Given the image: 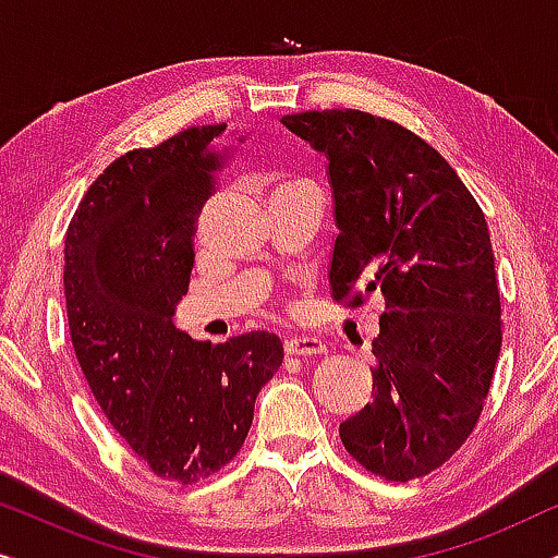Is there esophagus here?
<instances>
[{
    "label": "esophagus",
    "instance_id": "esophagus-1",
    "mask_svg": "<svg viewBox=\"0 0 558 558\" xmlns=\"http://www.w3.org/2000/svg\"><path fill=\"white\" fill-rule=\"evenodd\" d=\"M287 355H319L325 353V342L319 338H310V335H302V338H287L284 340Z\"/></svg>",
    "mask_w": 558,
    "mask_h": 558
}]
</instances>
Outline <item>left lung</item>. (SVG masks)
Segmentation results:
<instances>
[{
    "mask_svg": "<svg viewBox=\"0 0 558 558\" xmlns=\"http://www.w3.org/2000/svg\"><path fill=\"white\" fill-rule=\"evenodd\" d=\"M325 151L335 195L330 289L384 294L373 401L340 424L350 454L396 483L429 475L475 429L502 323L483 210L447 159L396 121L355 109L284 117Z\"/></svg>",
    "mask_w": 558,
    "mask_h": 558,
    "instance_id": "8db88e82",
    "label": "left lung"
}]
</instances>
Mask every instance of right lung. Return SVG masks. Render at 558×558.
Returning a JSON list of instances; mask_svg holds the SVG:
<instances>
[{
  "label": "right lung",
  "mask_w": 558,
  "mask_h": 558,
  "mask_svg": "<svg viewBox=\"0 0 558 558\" xmlns=\"http://www.w3.org/2000/svg\"><path fill=\"white\" fill-rule=\"evenodd\" d=\"M223 134L226 124L190 126L113 159L65 233L68 327L90 393L134 454L182 485L239 454L256 396L284 361L271 332L210 345L172 323Z\"/></svg>",
  "instance_id": "right-lung-1"
}]
</instances>
